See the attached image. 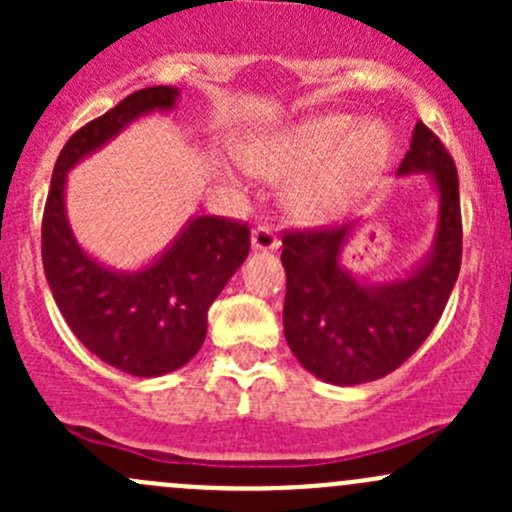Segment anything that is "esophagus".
Wrapping results in <instances>:
<instances>
[{
  "instance_id": "34e87169",
  "label": "esophagus",
  "mask_w": 512,
  "mask_h": 512,
  "mask_svg": "<svg viewBox=\"0 0 512 512\" xmlns=\"http://www.w3.org/2000/svg\"><path fill=\"white\" fill-rule=\"evenodd\" d=\"M250 245H252V250H257V252H272L280 247V240H277V235L270 230V227L257 225L250 235Z\"/></svg>"
}]
</instances>
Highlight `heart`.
<instances>
[{
    "label": "heart",
    "instance_id": "heart-1",
    "mask_svg": "<svg viewBox=\"0 0 512 512\" xmlns=\"http://www.w3.org/2000/svg\"><path fill=\"white\" fill-rule=\"evenodd\" d=\"M242 158L252 173L272 180L312 169L294 185L289 203L299 218L317 223L337 215L379 178L391 158V133L384 123L322 113L250 143Z\"/></svg>",
    "mask_w": 512,
    "mask_h": 512
}]
</instances>
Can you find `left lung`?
I'll return each instance as SVG.
<instances>
[{"mask_svg":"<svg viewBox=\"0 0 512 512\" xmlns=\"http://www.w3.org/2000/svg\"><path fill=\"white\" fill-rule=\"evenodd\" d=\"M416 173L436 190L438 215L431 250L406 275L369 282L344 265V247L364 220L282 237L285 339L299 364L327 384H366L399 369L446 309L461 270L458 173L421 121L396 170L399 178Z\"/></svg>","mask_w":512,"mask_h":512,"instance_id":"obj_1","label":"left lung"}]
</instances>
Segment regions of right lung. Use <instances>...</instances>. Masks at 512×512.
<instances>
[{"label":"right lung","mask_w":512,"mask_h":512,"mask_svg":"<svg viewBox=\"0 0 512 512\" xmlns=\"http://www.w3.org/2000/svg\"><path fill=\"white\" fill-rule=\"evenodd\" d=\"M180 91L151 86L69 138L51 175L41 223V260L54 302L79 342L131 376L170 374L188 364L208 334V309L250 252L247 225L198 215L138 270H116L91 257L66 218L69 170L94 156L133 121L173 111Z\"/></svg>","instance_id":"1"}]
</instances>
